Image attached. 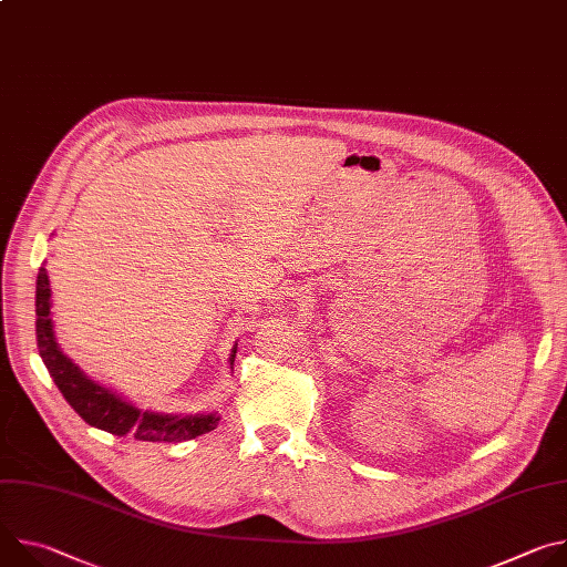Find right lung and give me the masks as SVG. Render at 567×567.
<instances>
[{"label":"right lung","instance_id":"1","mask_svg":"<svg viewBox=\"0 0 567 567\" xmlns=\"http://www.w3.org/2000/svg\"><path fill=\"white\" fill-rule=\"evenodd\" d=\"M35 334L40 357L53 377L58 390L69 401V406L90 426L107 431L112 435L132 433L141 442H184L213 431L219 422L215 413L208 415H166L132 406L110 388L92 381L80 368L62 354L55 343L51 320V287L47 269L40 267L35 282ZM235 361V348L230 352V365Z\"/></svg>","mask_w":567,"mask_h":567}]
</instances>
